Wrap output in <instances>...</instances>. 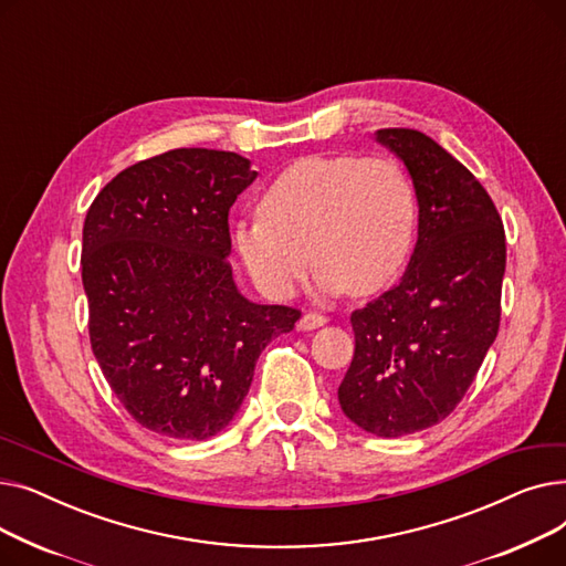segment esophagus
<instances>
[{
	"label": "esophagus",
	"mask_w": 566,
	"mask_h": 566,
	"mask_svg": "<svg viewBox=\"0 0 566 566\" xmlns=\"http://www.w3.org/2000/svg\"><path fill=\"white\" fill-rule=\"evenodd\" d=\"M325 323V316L318 314V312H307L301 316L298 321V331H316L321 328V325Z\"/></svg>",
	"instance_id": "obj_1"
}]
</instances>
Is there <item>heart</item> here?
Masks as SVG:
<instances>
[{
  "mask_svg": "<svg viewBox=\"0 0 566 566\" xmlns=\"http://www.w3.org/2000/svg\"><path fill=\"white\" fill-rule=\"evenodd\" d=\"M256 218L235 229V250L268 295H293L310 259L325 293L371 295L408 256L418 197L392 158L312 156L268 186Z\"/></svg>",
  "mask_w": 566,
  "mask_h": 566,
  "instance_id": "obj_1",
  "label": "heart"
}]
</instances>
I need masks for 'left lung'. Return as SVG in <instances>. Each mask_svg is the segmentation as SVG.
<instances>
[{
	"label": "left lung",
	"mask_w": 566,
	"mask_h": 566,
	"mask_svg": "<svg viewBox=\"0 0 566 566\" xmlns=\"http://www.w3.org/2000/svg\"><path fill=\"white\" fill-rule=\"evenodd\" d=\"M376 142L412 178L418 243L401 282L350 314L355 353L337 395L363 431L399 438L448 418L478 376L500 328L507 245L484 186L438 142L410 128Z\"/></svg>",
	"instance_id": "left-lung-1"
}]
</instances>
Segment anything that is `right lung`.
<instances>
[{
    "label": "right lung",
    "mask_w": 566,
    "mask_h": 566,
    "mask_svg": "<svg viewBox=\"0 0 566 566\" xmlns=\"http://www.w3.org/2000/svg\"><path fill=\"white\" fill-rule=\"evenodd\" d=\"M250 160L174 148L98 192L82 229L88 339L116 399L144 429L206 440L241 408L261 350L301 310L238 293L229 208Z\"/></svg>",
    "instance_id": "1"
}]
</instances>
